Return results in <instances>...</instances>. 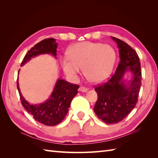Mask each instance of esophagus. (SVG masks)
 I'll return each mask as SVG.
<instances>
[{"label": "esophagus", "instance_id": "1", "mask_svg": "<svg viewBox=\"0 0 158 158\" xmlns=\"http://www.w3.org/2000/svg\"><path fill=\"white\" fill-rule=\"evenodd\" d=\"M88 88H85V87H83V86H81L79 88V92H88Z\"/></svg>", "mask_w": 158, "mask_h": 158}]
</instances>
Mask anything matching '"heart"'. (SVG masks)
Instances as JSON below:
<instances>
[{
	"mask_svg": "<svg viewBox=\"0 0 158 158\" xmlns=\"http://www.w3.org/2000/svg\"><path fill=\"white\" fill-rule=\"evenodd\" d=\"M116 60L117 53L112 46L83 41L70 46L67 56L60 58V64L64 73L70 78H75L81 67L89 81L99 83L108 78Z\"/></svg>",
	"mask_w": 158,
	"mask_h": 158,
	"instance_id": "b5f03b06",
	"label": "heart"
}]
</instances>
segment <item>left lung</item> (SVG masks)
I'll return each instance as SVG.
<instances>
[{
  "mask_svg": "<svg viewBox=\"0 0 158 158\" xmlns=\"http://www.w3.org/2000/svg\"><path fill=\"white\" fill-rule=\"evenodd\" d=\"M119 48L120 62L109 81L96 87L98 100L94 107L96 115L106 123H117L135 108L141 86L140 62L135 50L126 43L112 37ZM132 74L126 82L123 78L127 71Z\"/></svg>",
  "mask_w": 158,
  "mask_h": 158,
  "instance_id": "1",
  "label": "left lung"
}]
</instances>
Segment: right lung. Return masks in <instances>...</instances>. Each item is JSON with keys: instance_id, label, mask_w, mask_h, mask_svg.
<instances>
[{"instance_id": "obj_1", "label": "right lung", "mask_w": 158, "mask_h": 158, "mask_svg": "<svg viewBox=\"0 0 158 158\" xmlns=\"http://www.w3.org/2000/svg\"><path fill=\"white\" fill-rule=\"evenodd\" d=\"M57 46L58 44L55 39L50 38L43 40L27 52L22 60L21 66L32 58L41 54L48 53L56 58ZM17 88L19 94L20 100L26 111L39 123L45 126H53L60 123L64 119L69 111L70 102L77 95L79 86L72 84L64 79H58L49 98L43 103L38 105L30 104L23 98L19 89L18 78L17 79Z\"/></svg>"}]
</instances>
